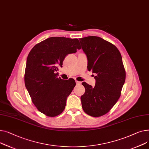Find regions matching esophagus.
<instances>
[{
	"label": "esophagus",
	"mask_w": 149,
	"mask_h": 149,
	"mask_svg": "<svg viewBox=\"0 0 149 149\" xmlns=\"http://www.w3.org/2000/svg\"><path fill=\"white\" fill-rule=\"evenodd\" d=\"M76 85H80V84H81V82H79V81H76Z\"/></svg>",
	"instance_id": "1"
}]
</instances>
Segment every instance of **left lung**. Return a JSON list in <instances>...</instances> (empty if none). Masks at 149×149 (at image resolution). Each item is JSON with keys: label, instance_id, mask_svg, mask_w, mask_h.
I'll return each mask as SVG.
<instances>
[{"label": "left lung", "instance_id": "8db88e82", "mask_svg": "<svg viewBox=\"0 0 149 149\" xmlns=\"http://www.w3.org/2000/svg\"><path fill=\"white\" fill-rule=\"evenodd\" d=\"M79 41L88 59V70L95 74L94 87L82 83L85 88L81 97L82 108L89 116L100 117L108 113L120 97L126 79L123 61L118 49L100 37L90 36Z\"/></svg>", "mask_w": 149, "mask_h": 149}]
</instances>
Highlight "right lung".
<instances>
[{"label":"right lung","instance_id":"add662e5","mask_svg":"<svg viewBox=\"0 0 149 149\" xmlns=\"http://www.w3.org/2000/svg\"><path fill=\"white\" fill-rule=\"evenodd\" d=\"M77 38L50 37L35 46L26 61L24 84L37 109L48 117L63 112L66 100L76 85L74 79L58 77V66L65 57L80 49Z\"/></svg>","mask_w":149,"mask_h":149}]
</instances>
